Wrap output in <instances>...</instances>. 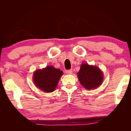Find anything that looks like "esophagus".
<instances>
[{"instance_id": "1", "label": "esophagus", "mask_w": 131, "mask_h": 131, "mask_svg": "<svg viewBox=\"0 0 131 131\" xmlns=\"http://www.w3.org/2000/svg\"><path fill=\"white\" fill-rule=\"evenodd\" d=\"M72 73H73V70L72 69H70L66 71V73L68 74H72Z\"/></svg>"}]
</instances>
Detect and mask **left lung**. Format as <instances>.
Returning <instances> with one entry per match:
<instances>
[{
	"mask_svg": "<svg viewBox=\"0 0 131 131\" xmlns=\"http://www.w3.org/2000/svg\"><path fill=\"white\" fill-rule=\"evenodd\" d=\"M77 77L80 84L88 90L98 88L103 80V73L99 68L87 63L81 64Z\"/></svg>",
	"mask_w": 131,
	"mask_h": 131,
	"instance_id": "obj_1",
	"label": "left lung"
}]
</instances>
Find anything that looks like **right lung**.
<instances>
[{"label":"right lung","instance_id":"1","mask_svg":"<svg viewBox=\"0 0 131 131\" xmlns=\"http://www.w3.org/2000/svg\"><path fill=\"white\" fill-rule=\"evenodd\" d=\"M62 74L63 72L59 69L48 66L42 69L35 70L33 81L40 90L46 92H52L55 91Z\"/></svg>","mask_w":131,"mask_h":131}]
</instances>
